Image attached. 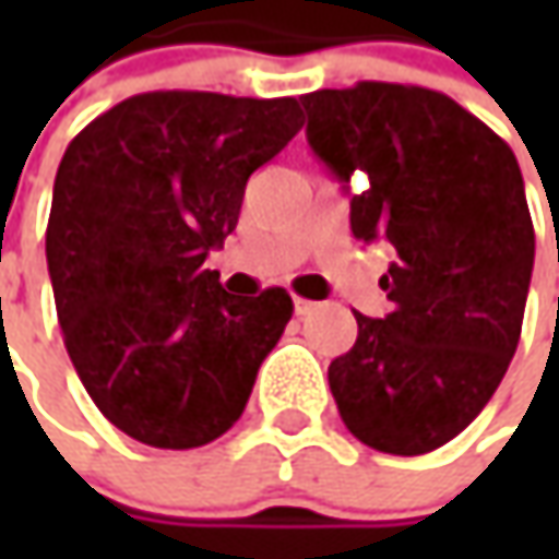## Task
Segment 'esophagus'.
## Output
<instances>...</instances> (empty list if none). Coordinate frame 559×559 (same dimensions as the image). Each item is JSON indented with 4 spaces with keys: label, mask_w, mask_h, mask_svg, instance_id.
Here are the masks:
<instances>
[{
    "label": "esophagus",
    "mask_w": 559,
    "mask_h": 559,
    "mask_svg": "<svg viewBox=\"0 0 559 559\" xmlns=\"http://www.w3.org/2000/svg\"><path fill=\"white\" fill-rule=\"evenodd\" d=\"M313 308H317V305H313V301H308V298H295V313H298V317L311 313Z\"/></svg>",
    "instance_id": "obj_1"
}]
</instances>
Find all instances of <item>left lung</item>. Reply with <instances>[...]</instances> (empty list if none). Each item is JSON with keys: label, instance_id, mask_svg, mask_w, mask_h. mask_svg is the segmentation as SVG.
<instances>
[{"label": "left lung", "instance_id": "1", "mask_svg": "<svg viewBox=\"0 0 559 559\" xmlns=\"http://www.w3.org/2000/svg\"><path fill=\"white\" fill-rule=\"evenodd\" d=\"M308 142L352 195V233L385 239L382 320L355 313L352 352L330 364L348 432L417 457L461 436L520 345L535 229L516 155L454 98L360 80L301 96Z\"/></svg>", "mask_w": 559, "mask_h": 559}]
</instances>
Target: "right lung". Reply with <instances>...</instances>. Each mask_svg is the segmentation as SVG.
Wrapping results in <instances>:
<instances>
[{
    "label": "right lung",
    "instance_id": "right-lung-1",
    "mask_svg": "<svg viewBox=\"0 0 559 559\" xmlns=\"http://www.w3.org/2000/svg\"><path fill=\"white\" fill-rule=\"evenodd\" d=\"M301 123L292 96L158 90L68 145L46 226L55 311L83 389L130 439L189 451L242 417L292 298H236L204 258Z\"/></svg>",
    "mask_w": 559,
    "mask_h": 559
}]
</instances>
